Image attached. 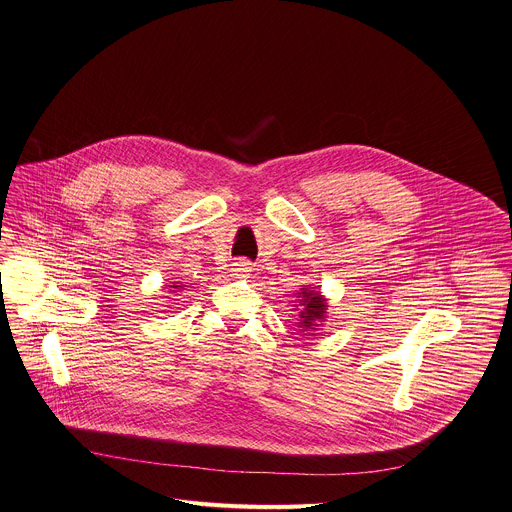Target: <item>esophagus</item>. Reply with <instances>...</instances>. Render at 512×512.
Returning a JSON list of instances; mask_svg holds the SVG:
<instances>
[{
    "instance_id": "esophagus-1",
    "label": "esophagus",
    "mask_w": 512,
    "mask_h": 512,
    "mask_svg": "<svg viewBox=\"0 0 512 512\" xmlns=\"http://www.w3.org/2000/svg\"><path fill=\"white\" fill-rule=\"evenodd\" d=\"M251 263L247 261V259H237L235 263H233V273L237 275V277H247L249 273H251Z\"/></svg>"
}]
</instances>
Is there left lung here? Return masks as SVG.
<instances>
[{"instance_id":"8db88e82","label":"left lung","mask_w":512,"mask_h":512,"mask_svg":"<svg viewBox=\"0 0 512 512\" xmlns=\"http://www.w3.org/2000/svg\"><path fill=\"white\" fill-rule=\"evenodd\" d=\"M300 296H302V306H304V310H300V318H302V326L306 328V330H312L314 326H316V322L318 320H322L324 318V312H326V300L322 298V294L320 292H314V290H302V292H298ZM304 330V332H306Z\"/></svg>"}]
</instances>
